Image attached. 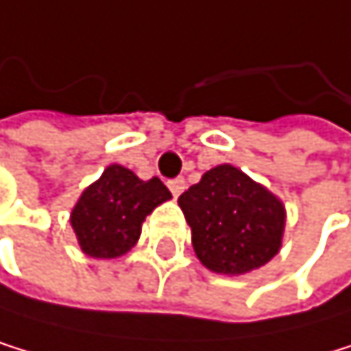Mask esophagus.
I'll list each match as a JSON object with an SVG mask.
<instances>
[{
  "label": "esophagus",
  "instance_id": "34e87169",
  "mask_svg": "<svg viewBox=\"0 0 351 351\" xmlns=\"http://www.w3.org/2000/svg\"><path fill=\"white\" fill-rule=\"evenodd\" d=\"M168 187L172 191V196L179 198L183 193V189H185V179H172V181H168Z\"/></svg>",
  "mask_w": 351,
  "mask_h": 351
}]
</instances>
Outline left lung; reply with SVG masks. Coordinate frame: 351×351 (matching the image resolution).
I'll return each mask as SVG.
<instances>
[{
    "mask_svg": "<svg viewBox=\"0 0 351 351\" xmlns=\"http://www.w3.org/2000/svg\"><path fill=\"white\" fill-rule=\"evenodd\" d=\"M198 260L219 275H243L273 260L285 228L283 202L230 164L210 168L179 196Z\"/></svg>",
    "mask_w": 351,
    "mask_h": 351,
    "instance_id": "left-lung-1",
    "label": "left lung"
}]
</instances>
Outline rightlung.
<instances>
[{
    "label": "right lung",
    "instance_id": "obj_1",
    "mask_svg": "<svg viewBox=\"0 0 351 351\" xmlns=\"http://www.w3.org/2000/svg\"><path fill=\"white\" fill-rule=\"evenodd\" d=\"M170 198L158 177L143 181L130 168L110 164L72 208L70 223L82 254L102 260L128 254L141 237L145 217Z\"/></svg>",
    "mask_w": 351,
    "mask_h": 351
}]
</instances>
